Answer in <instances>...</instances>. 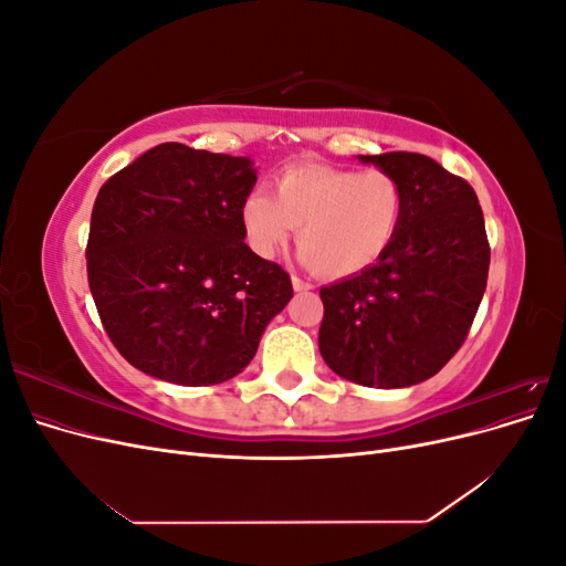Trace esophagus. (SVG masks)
<instances>
[{"mask_svg":"<svg viewBox=\"0 0 566 566\" xmlns=\"http://www.w3.org/2000/svg\"><path fill=\"white\" fill-rule=\"evenodd\" d=\"M293 287L297 290V293H306V290H312L314 285L306 281V279H302V276H297V273H293Z\"/></svg>","mask_w":566,"mask_h":566,"instance_id":"esophagus-1","label":"esophagus"}]
</instances>
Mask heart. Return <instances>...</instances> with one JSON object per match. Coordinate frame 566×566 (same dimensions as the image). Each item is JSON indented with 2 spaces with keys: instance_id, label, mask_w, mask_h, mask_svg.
Returning <instances> with one entry per match:
<instances>
[{
  "instance_id": "obj_1",
  "label": "heart",
  "mask_w": 566,
  "mask_h": 566,
  "mask_svg": "<svg viewBox=\"0 0 566 566\" xmlns=\"http://www.w3.org/2000/svg\"><path fill=\"white\" fill-rule=\"evenodd\" d=\"M406 191L382 167H290L276 177L273 198L254 188L241 202L248 248L273 260L297 229L302 260L323 279H347L373 266L397 241Z\"/></svg>"
}]
</instances>
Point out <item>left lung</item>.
I'll use <instances>...</instances> for the list:
<instances>
[{
    "mask_svg": "<svg viewBox=\"0 0 566 566\" xmlns=\"http://www.w3.org/2000/svg\"><path fill=\"white\" fill-rule=\"evenodd\" d=\"M403 184L406 212L382 260L321 287L318 349L339 378L397 389L432 378L465 342L491 248L474 188L420 153L364 156Z\"/></svg>",
    "mask_w": 566,
    "mask_h": 566,
    "instance_id": "obj_1",
    "label": "left lung"
}]
</instances>
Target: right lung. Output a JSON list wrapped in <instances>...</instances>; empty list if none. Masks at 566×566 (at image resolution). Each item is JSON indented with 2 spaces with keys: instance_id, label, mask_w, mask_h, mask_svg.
<instances>
[{
  "instance_id": "add662e5",
  "label": "right lung",
  "mask_w": 566,
  "mask_h": 566,
  "mask_svg": "<svg viewBox=\"0 0 566 566\" xmlns=\"http://www.w3.org/2000/svg\"><path fill=\"white\" fill-rule=\"evenodd\" d=\"M248 158L160 144L96 196L87 279L101 323L153 378L200 387L241 373L293 297L287 271L243 241Z\"/></svg>"
}]
</instances>
